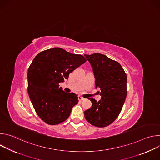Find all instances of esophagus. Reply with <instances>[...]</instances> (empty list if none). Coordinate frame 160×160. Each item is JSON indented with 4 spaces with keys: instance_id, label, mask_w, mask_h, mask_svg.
I'll return each instance as SVG.
<instances>
[{
    "instance_id": "34e87169",
    "label": "esophagus",
    "mask_w": 160,
    "mask_h": 160,
    "mask_svg": "<svg viewBox=\"0 0 160 160\" xmlns=\"http://www.w3.org/2000/svg\"><path fill=\"white\" fill-rule=\"evenodd\" d=\"M84 99H85V98H83L81 96H78V100H79V101H83V100H84Z\"/></svg>"
}]
</instances>
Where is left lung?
I'll use <instances>...</instances> for the list:
<instances>
[{
  "instance_id": "8db88e82",
  "label": "left lung",
  "mask_w": 160,
  "mask_h": 160,
  "mask_svg": "<svg viewBox=\"0 0 160 160\" xmlns=\"http://www.w3.org/2000/svg\"><path fill=\"white\" fill-rule=\"evenodd\" d=\"M84 56L92 68L96 88L100 90L98 102L88 98L92 103L84 112L88 122L96 127H105L118 117L127 97V75L119 62L104 54L94 53Z\"/></svg>"
}]
</instances>
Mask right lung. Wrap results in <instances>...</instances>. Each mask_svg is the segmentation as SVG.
<instances>
[{
    "instance_id": "add662e5",
    "label": "right lung",
    "mask_w": 160,
    "mask_h": 160,
    "mask_svg": "<svg viewBox=\"0 0 160 160\" xmlns=\"http://www.w3.org/2000/svg\"><path fill=\"white\" fill-rule=\"evenodd\" d=\"M86 61L80 54L61 48H52L38 53L28 70V92L38 117L49 125L65 121L78 102L73 92H65L59 83Z\"/></svg>"
}]
</instances>
